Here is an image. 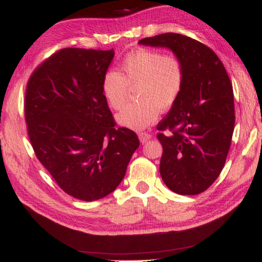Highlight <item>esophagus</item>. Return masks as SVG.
<instances>
[{
    "instance_id": "esophagus-1",
    "label": "esophagus",
    "mask_w": 262,
    "mask_h": 262,
    "mask_svg": "<svg viewBox=\"0 0 262 262\" xmlns=\"http://www.w3.org/2000/svg\"><path fill=\"white\" fill-rule=\"evenodd\" d=\"M139 139H140L141 142L144 143V142H147L148 140H150V139H151V135L149 134V133L141 132V133H139Z\"/></svg>"
}]
</instances>
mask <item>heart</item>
Masks as SVG:
<instances>
[{
    "label": "heart",
    "mask_w": 262,
    "mask_h": 262,
    "mask_svg": "<svg viewBox=\"0 0 262 262\" xmlns=\"http://www.w3.org/2000/svg\"><path fill=\"white\" fill-rule=\"evenodd\" d=\"M185 84L183 61L175 53L139 48L128 52L119 72L108 70L102 77L101 90L107 103L115 111L127 101L129 89L136 86V102L128 103L116 115L120 126L143 130L156 122L159 111L175 105Z\"/></svg>",
    "instance_id": "obj_1"
}]
</instances>
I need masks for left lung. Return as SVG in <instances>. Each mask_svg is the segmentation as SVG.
Instances as JSON below:
<instances>
[{
	"label": "left lung",
	"instance_id": "left-lung-1",
	"mask_svg": "<svg viewBox=\"0 0 262 262\" xmlns=\"http://www.w3.org/2000/svg\"><path fill=\"white\" fill-rule=\"evenodd\" d=\"M139 43L168 48L183 61L184 89L157 124L160 173L173 192L202 193L221 175L231 147L235 116L230 78L212 50L188 36L167 32Z\"/></svg>",
	"mask_w": 262,
	"mask_h": 262
}]
</instances>
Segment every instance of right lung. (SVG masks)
Segmentation results:
<instances>
[{
    "label": "right lung",
    "mask_w": 262,
    "mask_h": 262,
    "mask_svg": "<svg viewBox=\"0 0 262 262\" xmlns=\"http://www.w3.org/2000/svg\"><path fill=\"white\" fill-rule=\"evenodd\" d=\"M114 50L61 49L35 69L24 114L37 159L80 201L106 197L126 175L138 135L115 121L102 94Z\"/></svg>",
    "instance_id": "1"
}]
</instances>
